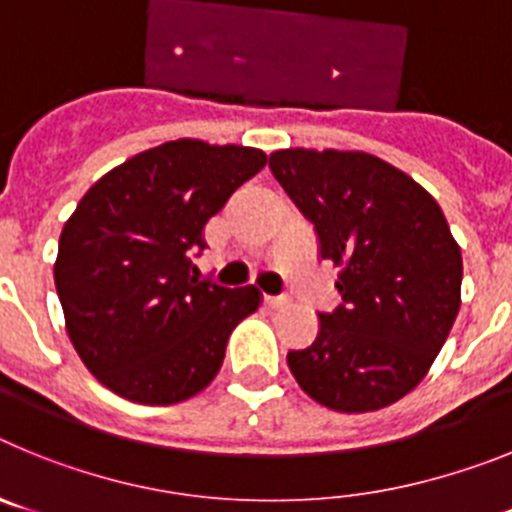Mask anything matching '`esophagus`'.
Segmentation results:
<instances>
[{
	"label": "esophagus",
	"instance_id": "1",
	"mask_svg": "<svg viewBox=\"0 0 512 512\" xmlns=\"http://www.w3.org/2000/svg\"><path fill=\"white\" fill-rule=\"evenodd\" d=\"M264 302H266V305H269V307H284L289 300H287V297H284V295H274V297L266 295Z\"/></svg>",
	"mask_w": 512,
	"mask_h": 512
}]
</instances>
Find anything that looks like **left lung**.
Segmentation results:
<instances>
[{"label":"left lung","mask_w":512,"mask_h":512,"mask_svg":"<svg viewBox=\"0 0 512 512\" xmlns=\"http://www.w3.org/2000/svg\"><path fill=\"white\" fill-rule=\"evenodd\" d=\"M289 200L338 266L343 305L289 351L292 377L336 413H372L413 392L461 305V248L413 176L364 151L282 148L269 156Z\"/></svg>","instance_id":"left-lung-1"}]
</instances>
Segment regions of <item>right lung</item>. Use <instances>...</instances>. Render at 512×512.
Returning <instances> with one entry per match:
<instances>
[{
  "label": "right lung",
  "instance_id": "1",
  "mask_svg": "<svg viewBox=\"0 0 512 512\" xmlns=\"http://www.w3.org/2000/svg\"><path fill=\"white\" fill-rule=\"evenodd\" d=\"M266 153L179 138L128 158L66 220L53 264L66 333L89 372L140 405L202 392L261 292L192 277L205 225L259 174Z\"/></svg>",
  "mask_w": 512,
  "mask_h": 512
}]
</instances>
